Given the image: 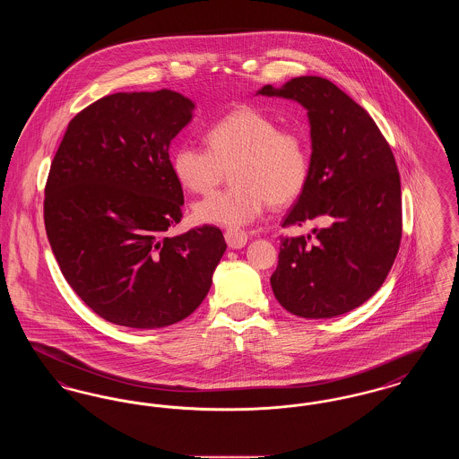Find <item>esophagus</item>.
Segmentation results:
<instances>
[{"instance_id":"1","label":"esophagus","mask_w":459,"mask_h":459,"mask_svg":"<svg viewBox=\"0 0 459 459\" xmlns=\"http://www.w3.org/2000/svg\"><path fill=\"white\" fill-rule=\"evenodd\" d=\"M225 240L230 249H240L247 244V234L240 229H227L225 230Z\"/></svg>"}]
</instances>
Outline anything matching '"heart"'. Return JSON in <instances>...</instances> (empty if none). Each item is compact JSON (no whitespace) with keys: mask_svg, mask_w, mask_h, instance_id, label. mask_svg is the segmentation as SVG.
<instances>
[{"mask_svg":"<svg viewBox=\"0 0 459 459\" xmlns=\"http://www.w3.org/2000/svg\"><path fill=\"white\" fill-rule=\"evenodd\" d=\"M210 150L180 144L172 154L175 178L193 193H210L227 169L232 187L195 204L197 221L242 227L258 219L272 203L284 206L305 189L309 177V150L305 135L266 113L240 107L217 120L208 132Z\"/></svg>","mask_w":459,"mask_h":459,"instance_id":"b5f03b06","label":"heart"}]
</instances>
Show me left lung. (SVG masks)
<instances>
[{
	"label": "left lung",
	"instance_id": "8db88e82",
	"mask_svg": "<svg viewBox=\"0 0 459 459\" xmlns=\"http://www.w3.org/2000/svg\"><path fill=\"white\" fill-rule=\"evenodd\" d=\"M299 103L309 122V177L282 227L320 223L284 238L270 284L296 316L333 318L384 284L399 251L401 180L393 152L370 115L322 77L306 75L256 96Z\"/></svg>",
	"mask_w": 459,
	"mask_h": 459
}]
</instances>
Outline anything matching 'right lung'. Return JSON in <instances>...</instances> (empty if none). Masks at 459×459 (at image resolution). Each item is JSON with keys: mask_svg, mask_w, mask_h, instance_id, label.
Wrapping results in <instances>:
<instances>
[{"mask_svg": "<svg viewBox=\"0 0 459 459\" xmlns=\"http://www.w3.org/2000/svg\"><path fill=\"white\" fill-rule=\"evenodd\" d=\"M170 89L117 92L68 124L44 191V225L66 282L101 318L161 328L206 298L227 244L203 225L170 236L184 193L170 144L195 117Z\"/></svg>", "mask_w": 459, "mask_h": 459, "instance_id": "right-lung-1", "label": "right lung"}]
</instances>
